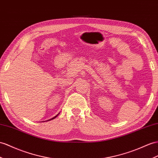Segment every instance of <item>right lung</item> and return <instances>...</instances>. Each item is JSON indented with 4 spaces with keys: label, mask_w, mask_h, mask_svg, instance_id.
Returning a JSON list of instances; mask_svg holds the SVG:
<instances>
[{
    "label": "right lung",
    "mask_w": 158,
    "mask_h": 158,
    "mask_svg": "<svg viewBox=\"0 0 158 158\" xmlns=\"http://www.w3.org/2000/svg\"><path fill=\"white\" fill-rule=\"evenodd\" d=\"M59 114H57V115H56V116H55V117H54V118H51V119H48V120H47V121H50V120H52V119H55V118H56V116H57V115H59Z\"/></svg>",
    "instance_id": "right-lung-1"
}]
</instances>
